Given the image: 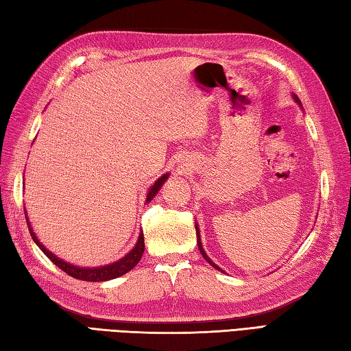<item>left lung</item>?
Returning <instances> with one entry per match:
<instances>
[{
  "instance_id": "1",
  "label": "left lung",
  "mask_w": 351,
  "mask_h": 351,
  "mask_svg": "<svg viewBox=\"0 0 351 351\" xmlns=\"http://www.w3.org/2000/svg\"><path fill=\"white\" fill-rule=\"evenodd\" d=\"M292 97H294V99H295V103H298V104H302V103H300V99H298V97L294 94V95H292ZM195 230H197V244H198V250H199V253H202V256L204 257V261L206 262H209L210 263V265L213 267V268H215V269H218V271H221V273H224V271L223 269H221L218 265H215V263H213L212 261H210V257L209 256H207L206 254V252H204V250H203V245H202V239H199V230H198V227H197V224H195Z\"/></svg>"
}]
</instances>
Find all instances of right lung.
Instances as JSON below:
<instances>
[{
	"instance_id": "1",
	"label": "right lung",
	"mask_w": 351,
	"mask_h": 351,
	"mask_svg": "<svg viewBox=\"0 0 351 351\" xmlns=\"http://www.w3.org/2000/svg\"><path fill=\"white\" fill-rule=\"evenodd\" d=\"M168 177H169V174H163L160 178H157L152 188L148 189L147 203L152 202L157 192L160 191L162 184L165 183V180H167ZM25 219H27L28 230H30V234H32L33 241L36 242V245H38L42 250V252H44V254L48 257L49 261L54 263V265L59 267L62 271H65V273L69 274L71 277L78 278V280H84V282H106V280H112V278H117V277L124 276L125 273H128V271L133 269L136 265H138L139 261H141V257H142V253H144V248H145L144 233L141 232L139 233V238H138V242H136V245L133 247L132 252H128L124 257H121L119 261L110 263V265H104V267H98V268L75 267V265H73V263H68L65 261L59 259V257H57L56 254H53L51 252H49V250H47L44 245L40 244L39 239H38V236H36L34 232H33V227L30 224V221H28V218H27V212H25Z\"/></svg>"
}]
</instances>
